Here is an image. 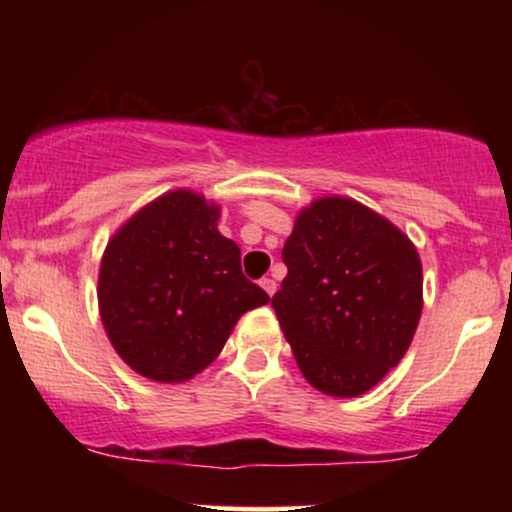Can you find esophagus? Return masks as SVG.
I'll return each instance as SVG.
<instances>
[{
  "instance_id": "1",
  "label": "esophagus",
  "mask_w": 512,
  "mask_h": 512,
  "mask_svg": "<svg viewBox=\"0 0 512 512\" xmlns=\"http://www.w3.org/2000/svg\"><path fill=\"white\" fill-rule=\"evenodd\" d=\"M260 286L264 291H267V296H274V293H276V281L269 279V276H264V279L260 281Z\"/></svg>"
}]
</instances>
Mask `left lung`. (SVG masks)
<instances>
[{"instance_id": "obj_1", "label": "left lung", "mask_w": 512, "mask_h": 512, "mask_svg": "<svg viewBox=\"0 0 512 512\" xmlns=\"http://www.w3.org/2000/svg\"><path fill=\"white\" fill-rule=\"evenodd\" d=\"M289 274L272 308L303 378L330 397H358L407 354L424 272L414 243L378 211L320 197L298 211L284 250Z\"/></svg>"}]
</instances>
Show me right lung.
<instances>
[{"label": "right lung", "mask_w": 512, "mask_h": 512, "mask_svg": "<svg viewBox=\"0 0 512 512\" xmlns=\"http://www.w3.org/2000/svg\"><path fill=\"white\" fill-rule=\"evenodd\" d=\"M221 207L192 190L156 197L108 240L98 310L117 356L156 383H185L221 354L228 334L269 296L219 233Z\"/></svg>", "instance_id": "right-lung-1"}]
</instances>
